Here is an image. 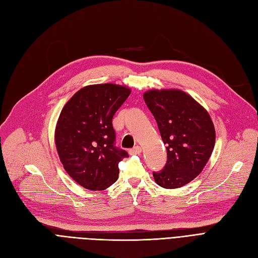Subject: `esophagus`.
Returning a JSON list of instances; mask_svg holds the SVG:
<instances>
[{"mask_svg":"<svg viewBox=\"0 0 258 258\" xmlns=\"http://www.w3.org/2000/svg\"><path fill=\"white\" fill-rule=\"evenodd\" d=\"M141 148L139 146H136L135 148H133L132 150H130V154L132 155H136V154H140L141 153Z\"/></svg>","mask_w":258,"mask_h":258,"instance_id":"34e87169","label":"esophagus"}]
</instances>
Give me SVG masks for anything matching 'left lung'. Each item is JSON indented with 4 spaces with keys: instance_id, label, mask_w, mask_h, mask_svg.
<instances>
[{
    "instance_id": "1",
    "label": "left lung",
    "mask_w": 258,
    "mask_h": 258,
    "mask_svg": "<svg viewBox=\"0 0 258 258\" xmlns=\"http://www.w3.org/2000/svg\"><path fill=\"white\" fill-rule=\"evenodd\" d=\"M144 99L153 113L166 145L168 160L155 183L174 189L191 182L206 166L216 142L208 111L191 95L179 89H151Z\"/></svg>"
}]
</instances>
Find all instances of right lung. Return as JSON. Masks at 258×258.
<instances>
[{
	"label": "right lung",
	"instance_id": "obj_1",
	"mask_svg": "<svg viewBox=\"0 0 258 258\" xmlns=\"http://www.w3.org/2000/svg\"><path fill=\"white\" fill-rule=\"evenodd\" d=\"M131 89L117 84L88 85L64 104L55 127V146L66 172L82 187L97 191L118 179L127 157L113 146L112 117Z\"/></svg>",
	"mask_w": 258,
	"mask_h": 258
}]
</instances>
